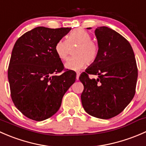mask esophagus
I'll return each instance as SVG.
<instances>
[{
  "label": "esophagus",
  "instance_id": "obj_1",
  "mask_svg": "<svg viewBox=\"0 0 146 146\" xmlns=\"http://www.w3.org/2000/svg\"><path fill=\"white\" fill-rule=\"evenodd\" d=\"M80 72H77V73H76V80H79V77H80Z\"/></svg>",
  "mask_w": 146,
  "mask_h": 146
}]
</instances>
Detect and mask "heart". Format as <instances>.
Wrapping results in <instances>:
<instances>
[{
  "mask_svg": "<svg viewBox=\"0 0 146 146\" xmlns=\"http://www.w3.org/2000/svg\"><path fill=\"white\" fill-rule=\"evenodd\" d=\"M77 45L73 50V56L65 64L66 69L79 70L85 64H92L98 55V46L92 41L90 34L84 29H78L70 33L67 41L60 39L55 46V51L58 58L62 61L67 59L69 46Z\"/></svg>",
  "mask_w": 146,
  "mask_h": 146,
  "instance_id": "b5f03b06",
  "label": "heart"
}]
</instances>
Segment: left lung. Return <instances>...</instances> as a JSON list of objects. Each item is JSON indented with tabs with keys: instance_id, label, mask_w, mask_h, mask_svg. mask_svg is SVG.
Wrapping results in <instances>:
<instances>
[{
	"instance_id": "left-lung-1",
	"label": "left lung",
	"mask_w": 146,
	"mask_h": 146,
	"mask_svg": "<svg viewBox=\"0 0 146 146\" xmlns=\"http://www.w3.org/2000/svg\"><path fill=\"white\" fill-rule=\"evenodd\" d=\"M95 35L98 55L79 78L84 85L81 101L90 115L109 119L120 114L134 97L138 69L133 48L123 36L104 26L96 28ZM88 74L98 78L90 79Z\"/></svg>"
}]
</instances>
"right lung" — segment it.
<instances>
[{
	"instance_id": "1",
	"label": "right lung",
	"mask_w": 146,
	"mask_h": 146,
	"mask_svg": "<svg viewBox=\"0 0 146 146\" xmlns=\"http://www.w3.org/2000/svg\"><path fill=\"white\" fill-rule=\"evenodd\" d=\"M71 28L37 27L25 33L12 51L8 76L12 100L27 118L41 121L52 117L74 83L76 73L64 70L55 46Z\"/></svg>"
}]
</instances>
